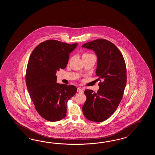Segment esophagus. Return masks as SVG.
<instances>
[{
  "label": "esophagus",
  "mask_w": 155,
  "mask_h": 155,
  "mask_svg": "<svg viewBox=\"0 0 155 155\" xmlns=\"http://www.w3.org/2000/svg\"><path fill=\"white\" fill-rule=\"evenodd\" d=\"M77 91L78 92H80V93H83V92H84L83 90L81 87H78V89H77Z\"/></svg>",
  "instance_id": "34e87169"
}]
</instances>
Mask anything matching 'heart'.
<instances>
[{
    "mask_svg": "<svg viewBox=\"0 0 155 155\" xmlns=\"http://www.w3.org/2000/svg\"><path fill=\"white\" fill-rule=\"evenodd\" d=\"M86 55H92V54H90V53H85L84 55H83V56H86Z\"/></svg>",
    "mask_w": 155,
    "mask_h": 155,
    "instance_id": "b5f03b06",
    "label": "heart"
}]
</instances>
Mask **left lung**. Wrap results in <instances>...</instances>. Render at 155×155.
<instances>
[{"instance_id": "obj_1", "label": "left lung", "mask_w": 155, "mask_h": 155, "mask_svg": "<svg viewBox=\"0 0 155 155\" xmlns=\"http://www.w3.org/2000/svg\"><path fill=\"white\" fill-rule=\"evenodd\" d=\"M81 47L95 53L96 75L102 80L97 92L88 89L84 91L86 100L82 112L90 121L102 122L112 115L122 100L127 81L125 62L119 49L107 40H95Z\"/></svg>"}]
</instances>
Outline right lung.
I'll use <instances>...</instances> for the list:
<instances>
[{"label":"right lung","instance_id":"right-lung-1","mask_svg":"<svg viewBox=\"0 0 155 155\" xmlns=\"http://www.w3.org/2000/svg\"><path fill=\"white\" fill-rule=\"evenodd\" d=\"M77 46L49 40L36 46L30 56L26 87L37 112L49 121L66 116L67 102L77 91L75 86L57 83L56 75L57 71L66 68L70 54Z\"/></svg>","mask_w":155,"mask_h":155}]
</instances>
